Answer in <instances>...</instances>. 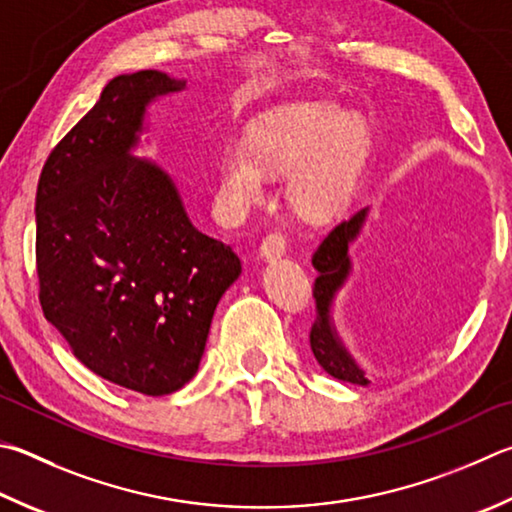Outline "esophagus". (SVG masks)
<instances>
[{"instance_id": "1", "label": "esophagus", "mask_w": 512, "mask_h": 512, "mask_svg": "<svg viewBox=\"0 0 512 512\" xmlns=\"http://www.w3.org/2000/svg\"><path fill=\"white\" fill-rule=\"evenodd\" d=\"M286 253V237L282 232H271L259 246V257L266 259V262H273V259H280Z\"/></svg>"}]
</instances>
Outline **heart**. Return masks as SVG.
I'll use <instances>...</instances> for the list:
<instances>
[{
	"instance_id": "1",
	"label": "heart",
	"mask_w": 512,
	"mask_h": 512,
	"mask_svg": "<svg viewBox=\"0 0 512 512\" xmlns=\"http://www.w3.org/2000/svg\"><path fill=\"white\" fill-rule=\"evenodd\" d=\"M371 152L365 116L333 102H302L232 138L219 154L217 201L230 217L264 199V174H286L297 217L324 224L349 206Z\"/></svg>"
}]
</instances>
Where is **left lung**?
Segmentation results:
<instances>
[{"label": "left lung", "mask_w": 512, "mask_h": 512, "mask_svg": "<svg viewBox=\"0 0 512 512\" xmlns=\"http://www.w3.org/2000/svg\"><path fill=\"white\" fill-rule=\"evenodd\" d=\"M369 215V206L358 210L356 215L349 217L347 221L333 228L327 237L322 239V244L313 253V268L318 271L313 286L315 297V309H318V318H315L311 327V351L315 360L320 362V367L327 371L329 376L342 380V383L367 387L369 378L365 371L358 367V362L353 360L347 347L342 345V340L333 324L331 311L333 302L340 288L345 286L351 275V255L349 246L358 239L362 226H365Z\"/></svg>", "instance_id": "left-lung-1"}]
</instances>
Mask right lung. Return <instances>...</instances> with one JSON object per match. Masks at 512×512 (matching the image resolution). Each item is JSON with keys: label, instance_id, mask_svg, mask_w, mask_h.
Listing matches in <instances>:
<instances>
[{"label": "right lung", "instance_id": "add662e5", "mask_svg": "<svg viewBox=\"0 0 512 512\" xmlns=\"http://www.w3.org/2000/svg\"><path fill=\"white\" fill-rule=\"evenodd\" d=\"M163 71L123 73L55 145L35 197L44 318L82 365L147 396L197 374L239 257L192 226L172 176L136 156L147 107L179 94Z\"/></svg>", "mask_w": 512, "mask_h": 512}]
</instances>
